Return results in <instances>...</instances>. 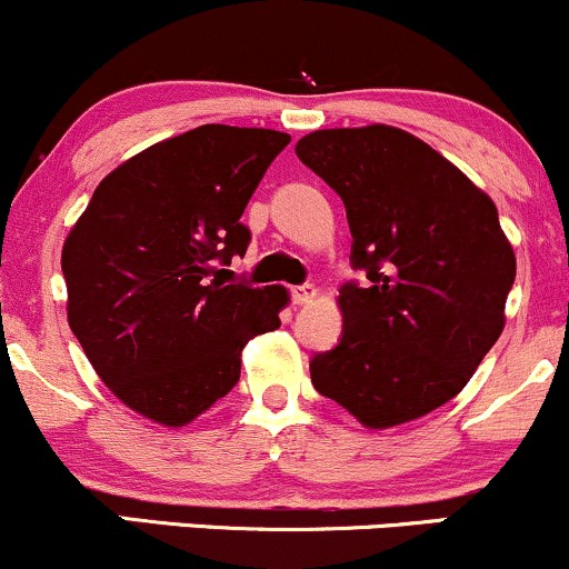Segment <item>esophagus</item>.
<instances>
[{
	"instance_id": "1",
	"label": "esophagus",
	"mask_w": 569,
	"mask_h": 569,
	"mask_svg": "<svg viewBox=\"0 0 569 569\" xmlns=\"http://www.w3.org/2000/svg\"><path fill=\"white\" fill-rule=\"evenodd\" d=\"M291 299L293 305H307L316 299V286L312 283H302V286H293L291 289Z\"/></svg>"
}]
</instances>
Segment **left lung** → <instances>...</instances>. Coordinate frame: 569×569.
<instances>
[{"label": "left lung", "mask_w": 569, "mask_h": 569, "mask_svg": "<svg viewBox=\"0 0 569 569\" xmlns=\"http://www.w3.org/2000/svg\"><path fill=\"white\" fill-rule=\"evenodd\" d=\"M297 158L342 198L350 264L345 331L310 361L316 390L367 428H393L466 388L506 326L516 257L489 194L390 126L331 128Z\"/></svg>", "instance_id": "1"}]
</instances>
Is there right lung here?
Here are the masks:
<instances>
[{
    "label": "right lung",
    "mask_w": 569,
    "mask_h": 569,
    "mask_svg": "<svg viewBox=\"0 0 569 569\" xmlns=\"http://www.w3.org/2000/svg\"><path fill=\"white\" fill-rule=\"evenodd\" d=\"M291 141L267 128L200 126L154 143L96 187L61 253L69 326L112 393L181 428L240 380L251 337L280 326L283 286L230 280L240 221Z\"/></svg>",
    "instance_id": "add662e5"
}]
</instances>
